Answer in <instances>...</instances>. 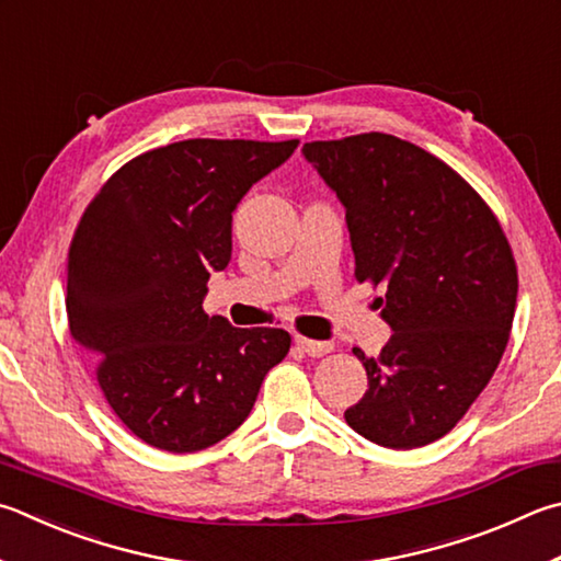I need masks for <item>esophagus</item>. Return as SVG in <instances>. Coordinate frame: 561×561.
Masks as SVG:
<instances>
[{"label": "esophagus", "instance_id": "esophagus-1", "mask_svg": "<svg viewBox=\"0 0 561 561\" xmlns=\"http://www.w3.org/2000/svg\"><path fill=\"white\" fill-rule=\"evenodd\" d=\"M294 343H297L307 355H313V358H319V355H325V353L333 351L331 341H311V339H304V335H297Z\"/></svg>", "mask_w": 561, "mask_h": 561}]
</instances>
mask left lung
Instances as JSON below:
<instances>
[{"instance_id": "left-lung-1", "label": "left lung", "mask_w": 561, "mask_h": 561, "mask_svg": "<svg viewBox=\"0 0 561 561\" xmlns=\"http://www.w3.org/2000/svg\"><path fill=\"white\" fill-rule=\"evenodd\" d=\"M345 206L355 279L385 284L394 331L365 358L368 392L345 422L387 449H416L461 422L511 339L517 264L501 220L471 183L382 131L304 145Z\"/></svg>"}]
</instances>
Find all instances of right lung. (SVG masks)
Returning a JSON list of instances; mask_svg holds the SVG:
<instances>
[{
    "instance_id": "add662e5",
    "label": "right lung",
    "mask_w": 561,
    "mask_h": 561,
    "mask_svg": "<svg viewBox=\"0 0 561 561\" xmlns=\"http://www.w3.org/2000/svg\"><path fill=\"white\" fill-rule=\"evenodd\" d=\"M299 139H183L112 174L68 250L70 335L122 424L171 454L208 449L248 420L289 353L284 329H236L203 311L230 262L232 210Z\"/></svg>"
}]
</instances>
